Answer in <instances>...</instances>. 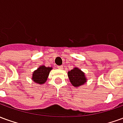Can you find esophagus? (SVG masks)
Segmentation results:
<instances>
[{"mask_svg": "<svg viewBox=\"0 0 123 123\" xmlns=\"http://www.w3.org/2000/svg\"><path fill=\"white\" fill-rule=\"evenodd\" d=\"M57 68H58L59 69L61 70L63 68V67H62V65H60V66H58V67H57Z\"/></svg>", "mask_w": 123, "mask_h": 123, "instance_id": "obj_1", "label": "esophagus"}]
</instances>
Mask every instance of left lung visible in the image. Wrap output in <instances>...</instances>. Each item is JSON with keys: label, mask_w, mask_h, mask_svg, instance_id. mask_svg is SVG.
Instances as JSON below:
<instances>
[{"label": "left lung", "mask_w": 123, "mask_h": 123, "mask_svg": "<svg viewBox=\"0 0 123 123\" xmlns=\"http://www.w3.org/2000/svg\"><path fill=\"white\" fill-rule=\"evenodd\" d=\"M68 76L71 84L75 87L83 85L86 82L84 73L78 68H74L68 72Z\"/></svg>", "instance_id": "1"}]
</instances>
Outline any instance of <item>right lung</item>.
I'll list each match as a JSON object with an SVG mask.
<instances>
[{"label":"right lung","instance_id":"add662e5","mask_svg":"<svg viewBox=\"0 0 123 123\" xmlns=\"http://www.w3.org/2000/svg\"><path fill=\"white\" fill-rule=\"evenodd\" d=\"M51 69L52 68L51 67L41 66L34 71L33 74L32 80L35 83H37L39 84H44L46 82V80H47V78Z\"/></svg>","mask_w":123,"mask_h":123}]
</instances>
